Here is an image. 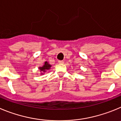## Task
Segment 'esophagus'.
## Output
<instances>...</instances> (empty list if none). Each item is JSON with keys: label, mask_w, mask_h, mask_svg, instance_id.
Returning a JSON list of instances; mask_svg holds the SVG:
<instances>
[{"label": "esophagus", "mask_w": 121, "mask_h": 121, "mask_svg": "<svg viewBox=\"0 0 121 121\" xmlns=\"http://www.w3.org/2000/svg\"><path fill=\"white\" fill-rule=\"evenodd\" d=\"M58 63H59V64H61V65H62V64H63V63H64V61L62 60H60V61H58Z\"/></svg>", "instance_id": "obj_1"}]
</instances>
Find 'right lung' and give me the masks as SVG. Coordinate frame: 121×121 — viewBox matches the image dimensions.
<instances>
[{
  "label": "right lung",
  "instance_id": "obj_1",
  "mask_svg": "<svg viewBox=\"0 0 121 121\" xmlns=\"http://www.w3.org/2000/svg\"><path fill=\"white\" fill-rule=\"evenodd\" d=\"M51 65L50 64H49L47 61L44 62V64L42 67H39V69H40V72H45L46 71V70H48L51 68ZM42 74H43V73H42Z\"/></svg>",
  "mask_w": 121,
  "mask_h": 121
}]
</instances>
